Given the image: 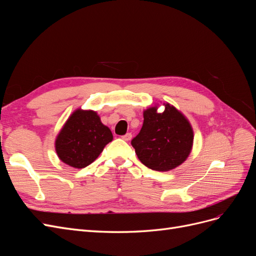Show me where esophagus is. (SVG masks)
Wrapping results in <instances>:
<instances>
[{"mask_svg": "<svg viewBox=\"0 0 256 256\" xmlns=\"http://www.w3.org/2000/svg\"><path fill=\"white\" fill-rule=\"evenodd\" d=\"M122 140H125V141H130L131 138H132V134H126L125 136H122Z\"/></svg>", "mask_w": 256, "mask_h": 256, "instance_id": "obj_1", "label": "esophagus"}]
</instances>
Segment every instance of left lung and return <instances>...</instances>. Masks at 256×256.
I'll return each mask as SVG.
<instances>
[{"label":"left lung","instance_id":"left-lung-1","mask_svg":"<svg viewBox=\"0 0 256 256\" xmlns=\"http://www.w3.org/2000/svg\"><path fill=\"white\" fill-rule=\"evenodd\" d=\"M164 111L150 106L143 112L144 122L131 145L142 164L154 171L166 172L189 157L193 145V129L187 118L170 104Z\"/></svg>","mask_w":256,"mask_h":256}]
</instances>
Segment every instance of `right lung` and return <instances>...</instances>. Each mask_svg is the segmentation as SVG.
<instances>
[{"instance_id": "obj_1", "label": "right lung", "mask_w": 256, "mask_h": 256, "mask_svg": "<svg viewBox=\"0 0 256 256\" xmlns=\"http://www.w3.org/2000/svg\"><path fill=\"white\" fill-rule=\"evenodd\" d=\"M112 140L111 130L102 122L97 112L78 109L58 134L56 150L67 166L83 168L94 162Z\"/></svg>"}]
</instances>
